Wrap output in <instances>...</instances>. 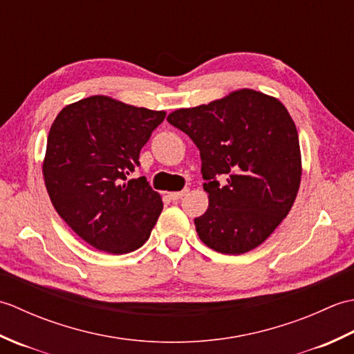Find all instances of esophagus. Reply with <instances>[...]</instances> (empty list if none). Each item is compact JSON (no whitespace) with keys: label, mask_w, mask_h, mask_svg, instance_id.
<instances>
[{"label":"esophagus","mask_w":354,"mask_h":354,"mask_svg":"<svg viewBox=\"0 0 354 354\" xmlns=\"http://www.w3.org/2000/svg\"><path fill=\"white\" fill-rule=\"evenodd\" d=\"M190 190L189 189H184L183 192H171V193H169V196H170V199H173V201H178V199H181L183 196H185L187 193H189Z\"/></svg>","instance_id":"34e87169"}]
</instances>
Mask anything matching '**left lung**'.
<instances>
[{
	"label": "left lung",
	"instance_id": "1",
	"mask_svg": "<svg viewBox=\"0 0 354 354\" xmlns=\"http://www.w3.org/2000/svg\"><path fill=\"white\" fill-rule=\"evenodd\" d=\"M167 122L201 152L208 208L194 219L199 239L231 255L261 245L289 214L301 183L298 132L284 104L243 88L173 111Z\"/></svg>",
	"mask_w": 354,
	"mask_h": 354
}]
</instances>
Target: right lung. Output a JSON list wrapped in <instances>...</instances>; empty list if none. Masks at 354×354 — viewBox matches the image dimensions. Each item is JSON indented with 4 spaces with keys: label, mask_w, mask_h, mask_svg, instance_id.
I'll return each mask as SVG.
<instances>
[{
    "label": "right lung",
    "mask_w": 354,
    "mask_h": 354,
    "mask_svg": "<svg viewBox=\"0 0 354 354\" xmlns=\"http://www.w3.org/2000/svg\"><path fill=\"white\" fill-rule=\"evenodd\" d=\"M164 111L91 95L59 112L42 162L51 204L95 250L127 254L146 243L162 212L145 176L126 181Z\"/></svg>",
    "instance_id": "add662e5"
}]
</instances>
